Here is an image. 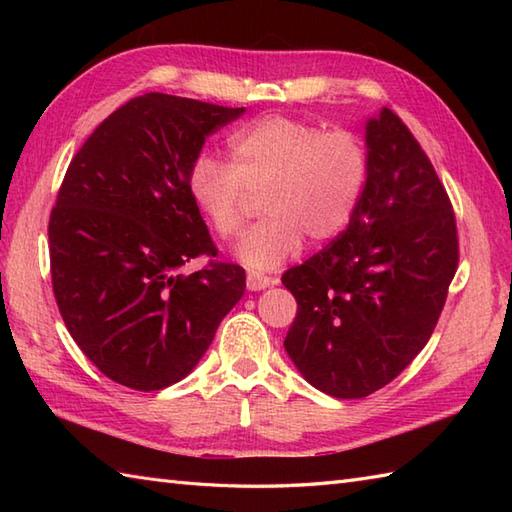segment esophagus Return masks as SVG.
Masks as SVG:
<instances>
[{
	"instance_id": "1",
	"label": "esophagus",
	"mask_w": 512,
	"mask_h": 512,
	"mask_svg": "<svg viewBox=\"0 0 512 512\" xmlns=\"http://www.w3.org/2000/svg\"><path fill=\"white\" fill-rule=\"evenodd\" d=\"M275 284V279L273 277H268V275H262V273H248L246 275V288L248 290H264V288H268V286H273Z\"/></svg>"
}]
</instances>
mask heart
<instances>
[{
	"label": "heart",
	"instance_id": "obj_1",
	"mask_svg": "<svg viewBox=\"0 0 512 512\" xmlns=\"http://www.w3.org/2000/svg\"><path fill=\"white\" fill-rule=\"evenodd\" d=\"M231 162L204 151L191 162L187 191L220 239L244 226L250 195L266 217L237 248L248 268L286 262L306 242H330L352 220L367 180V151L345 129L290 116H264L228 138Z\"/></svg>",
	"mask_w": 512,
	"mask_h": 512
}]
</instances>
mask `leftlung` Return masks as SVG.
I'll return each instance as SVG.
<instances>
[{"label":"left lung","mask_w":512,"mask_h":512,"mask_svg":"<svg viewBox=\"0 0 512 512\" xmlns=\"http://www.w3.org/2000/svg\"><path fill=\"white\" fill-rule=\"evenodd\" d=\"M367 180L345 231L281 277L297 299L290 361L334 398H365L418 356L458 270L447 191L418 140L383 107L365 125Z\"/></svg>","instance_id":"8db88e82"}]
</instances>
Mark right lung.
I'll return each mask as SVG.
<instances>
[{"label": "right lung", "instance_id": "right-lung-1", "mask_svg": "<svg viewBox=\"0 0 512 512\" xmlns=\"http://www.w3.org/2000/svg\"><path fill=\"white\" fill-rule=\"evenodd\" d=\"M149 92L118 107L76 151L54 204L52 290L65 328L114 383L158 391L178 383L246 290L217 248L187 176L204 140L244 114Z\"/></svg>", "mask_w": 512, "mask_h": 512}]
</instances>
